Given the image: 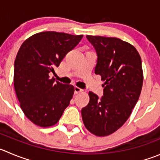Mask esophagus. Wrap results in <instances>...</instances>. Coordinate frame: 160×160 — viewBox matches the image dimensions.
Instances as JSON below:
<instances>
[{
    "instance_id": "esophagus-1",
    "label": "esophagus",
    "mask_w": 160,
    "mask_h": 160,
    "mask_svg": "<svg viewBox=\"0 0 160 160\" xmlns=\"http://www.w3.org/2000/svg\"><path fill=\"white\" fill-rule=\"evenodd\" d=\"M74 91H75V94H79V93L82 92L83 90H82L81 88H78V87H75V88H74Z\"/></svg>"
}]
</instances>
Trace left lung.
Wrapping results in <instances>:
<instances>
[{
  "label": "left lung",
  "instance_id": "8db88e82",
  "mask_svg": "<svg viewBox=\"0 0 160 160\" xmlns=\"http://www.w3.org/2000/svg\"><path fill=\"white\" fill-rule=\"evenodd\" d=\"M98 55L94 72L104 83L99 98L90 91V101L82 108L85 128L98 137L112 134L128 120L143 84L142 58L137 49L116 37L88 35Z\"/></svg>",
  "mask_w": 160,
  "mask_h": 160
}]
</instances>
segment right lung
Here are the masks:
<instances>
[{
	"label": "right lung",
	"mask_w": 160,
	"mask_h": 160,
	"mask_svg": "<svg viewBox=\"0 0 160 160\" xmlns=\"http://www.w3.org/2000/svg\"><path fill=\"white\" fill-rule=\"evenodd\" d=\"M82 37L54 31L41 32L26 39L20 47L14 66V87L22 110L34 124L41 128L54 126L69 105L74 87L55 81L49 73Z\"/></svg>",
	"instance_id": "add662e5"
}]
</instances>
